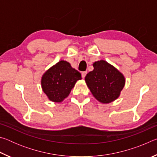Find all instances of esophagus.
Instances as JSON below:
<instances>
[{"instance_id":"1","label":"esophagus","mask_w":157,"mask_h":157,"mask_svg":"<svg viewBox=\"0 0 157 157\" xmlns=\"http://www.w3.org/2000/svg\"><path fill=\"white\" fill-rule=\"evenodd\" d=\"M86 74H87V71H83V72H82V78H84L85 76L86 75Z\"/></svg>"}]
</instances>
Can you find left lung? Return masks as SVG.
Masks as SVG:
<instances>
[{
	"mask_svg": "<svg viewBox=\"0 0 157 157\" xmlns=\"http://www.w3.org/2000/svg\"><path fill=\"white\" fill-rule=\"evenodd\" d=\"M94 70L85 77L87 86L95 99L103 104L113 102L120 96L125 84L124 75L105 60L93 63Z\"/></svg>",
	"mask_w": 157,
	"mask_h": 157,
	"instance_id": "left-lung-1",
	"label": "left lung"
}]
</instances>
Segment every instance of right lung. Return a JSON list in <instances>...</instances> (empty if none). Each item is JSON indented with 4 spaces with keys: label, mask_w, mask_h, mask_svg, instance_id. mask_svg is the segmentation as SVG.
I'll list each match as a JSON object with an SVG mask.
<instances>
[{
    "label": "right lung",
    "mask_w": 157,
    "mask_h": 157,
    "mask_svg": "<svg viewBox=\"0 0 157 157\" xmlns=\"http://www.w3.org/2000/svg\"><path fill=\"white\" fill-rule=\"evenodd\" d=\"M82 79L80 73L66 61H59L50 68L41 78V87L50 101L61 102L68 96L76 82Z\"/></svg>",
    "instance_id": "right-lung-1"
}]
</instances>
